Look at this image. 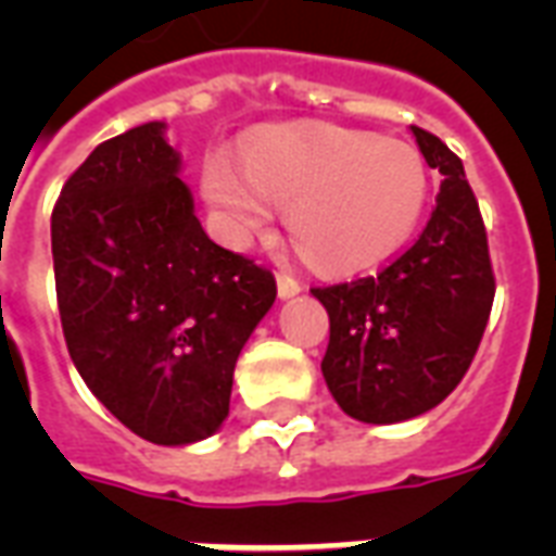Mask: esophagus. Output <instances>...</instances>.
<instances>
[{"instance_id": "esophagus-1", "label": "esophagus", "mask_w": 556, "mask_h": 556, "mask_svg": "<svg viewBox=\"0 0 556 556\" xmlns=\"http://www.w3.org/2000/svg\"><path fill=\"white\" fill-rule=\"evenodd\" d=\"M300 291H303V288H300V282H296L294 277H288V274H277L279 300H291V296H296Z\"/></svg>"}]
</instances>
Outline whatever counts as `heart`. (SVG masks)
<instances>
[{"label":"heart","instance_id":"obj_1","mask_svg":"<svg viewBox=\"0 0 556 556\" xmlns=\"http://www.w3.org/2000/svg\"><path fill=\"white\" fill-rule=\"evenodd\" d=\"M201 195L227 242L244 244L286 210L305 265L355 274L413 236L430 173L413 143L338 126H291L244 143L239 161L210 155Z\"/></svg>","mask_w":556,"mask_h":556}]
</instances>
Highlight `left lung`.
I'll return each mask as SVG.
<instances>
[{
    "mask_svg": "<svg viewBox=\"0 0 556 556\" xmlns=\"http://www.w3.org/2000/svg\"><path fill=\"white\" fill-rule=\"evenodd\" d=\"M424 161L444 181L418 242L378 277L312 288L329 312L323 378L340 409L397 424L439 406L465 378L491 317L488 233L458 155L413 126Z\"/></svg>",
    "mask_w": 556,
    "mask_h": 556,
    "instance_id": "1",
    "label": "left lung"
}]
</instances>
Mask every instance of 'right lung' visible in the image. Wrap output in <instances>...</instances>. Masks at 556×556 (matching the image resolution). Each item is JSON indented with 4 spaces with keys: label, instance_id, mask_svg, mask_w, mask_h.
Instances as JSON below:
<instances>
[{
    "label": "right lung",
    "instance_id": "add662e5",
    "mask_svg": "<svg viewBox=\"0 0 556 556\" xmlns=\"http://www.w3.org/2000/svg\"><path fill=\"white\" fill-rule=\"evenodd\" d=\"M164 132L135 126L74 169L51 253L65 346L91 395L135 435L181 447L227 418L277 279L204 233Z\"/></svg>",
    "mask_w": 556,
    "mask_h": 556
}]
</instances>
